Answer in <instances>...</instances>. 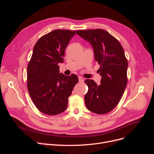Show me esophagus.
Wrapping results in <instances>:
<instances>
[{
	"label": "esophagus",
	"instance_id": "1",
	"mask_svg": "<svg viewBox=\"0 0 154 154\" xmlns=\"http://www.w3.org/2000/svg\"><path fill=\"white\" fill-rule=\"evenodd\" d=\"M78 79H79V82L83 83V82H84V80H83V78H82V76H79V77H78Z\"/></svg>",
	"mask_w": 154,
	"mask_h": 154
}]
</instances>
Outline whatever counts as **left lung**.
Listing matches in <instances>:
<instances>
[{
    "label": "left lung",
    "instance_id": "1",
    "mask_svg": "<svg viewBox=\"0 0 154 154\" xmlns=\"http://www.w3.org/2000/svg\"><path fill=\"white\" fill-rule=\"evenodd\" d=\"M76 34L91 44L100 66L97 71L101 76L100 85L92 80H85L88 88L85 105L92 112L106 114L117 106L127 84L128 62L123 48L103 29L79 30Z\"/></svg>",
    "mask_w": 154,
    "mask_h": 154
}]
</instances>
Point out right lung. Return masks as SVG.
I'll return each instance as SVG.
<instances>
[{
  "label": "right lung",
  "mask_w": 154,
  "mask_h": 154,
  "mask_svg": "<svg viewBox=\"0 0 154 154\" xmlns=\"http://www.w3.org/2000/svg\"><path fill=\"white\" fill-rule=\"evenodd\" d=\"M76 31L56 29L37 41L27 66V88L34 104L42 112L57 115L66 110L69 97L78 82L76 74L60 73L65 49Z\"/></svg>",
  "instance_id": "obj_1"
}]
</instances>
